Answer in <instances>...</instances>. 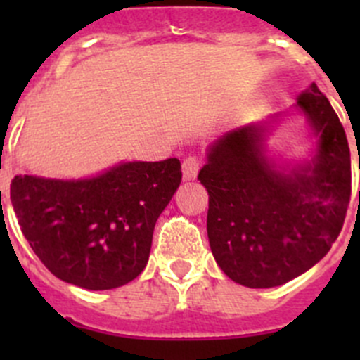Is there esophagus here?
<instances>
[{
	"mask_svg": "<svg viewBox=\"0 0 360 360\" xmlns=\"http://www.w3.org/2000/svg\"><path fill=\"white\" fill-rule=\"evenodd\" d=\"M202 167V160L198 157H195V155H191V157H186L183 160V176L184 179L190 181V179H195L198 174V170H200Z\"/></svg>",
	"mask_w": 360,
	"mask_h": 360,
	"instance_id": "obj_1",
	"label": "esophagus"
}]
</instances>
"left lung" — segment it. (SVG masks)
Instances as JSON below:
<instances>
[{
	"instance_id": "obj_1",
	"label": "left lung",
	"mask_w": 360,
	"mask_h": 360,
	"mask_svg": "<svg viewBox=\"0 0 360 360\" xmlns=\"http://www.w3.org/2000/svg\"><path fill=\"white\" fill-rule=\"evenodd\" d=\"M297 106L319 134L311 165L292 176L263 153V129L238 127L209 150L198 179L209 191L207 235L221 270L252 289L282 285L310 270L340 235L352 195L350 148L315 83Z\"/></svg>"
}]
</instances>
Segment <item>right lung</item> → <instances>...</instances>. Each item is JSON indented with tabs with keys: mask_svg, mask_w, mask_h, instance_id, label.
I'll return each instance as SVG.
<instances>
[{
	"mask_svg": "<svg viewBox=\"0 0 360 360\" xmlns=\"http://www.w3.org/2000/svg\"><path fill=\"white\" fill-rule=\"evenodd\" d=\"M181 177L177 158L122 163L83 181L15 176L10 200L25 240L57 278L104 291L144 270L155 223Z\"/></svg>",
	"mask_w": 360,
	"mask_h": 360,
	"instance_id": "1",
	"label": "right lung"
}]
</instances>
